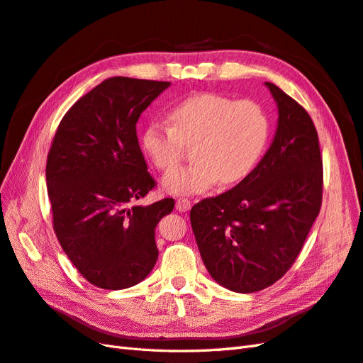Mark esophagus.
Masks as SVG:
<instances>
[{
	"mask_svg": "<svg viewBox=\"0 0 363 363\" xmlns=\"http://www.w3.org/2000/svg\"><path fill=\"white\" fill-rule=\"evenodd\" d=\"M191 208V202L189 199H178L176 201V210L179 213H187Z\"/></svg>",
	"mask_w": 363,
	"mask_h": 363,
	"instance_id": "34e87169",
	"label": "esophagus"
}]
</instances>
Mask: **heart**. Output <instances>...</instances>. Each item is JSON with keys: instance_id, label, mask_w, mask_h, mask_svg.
Masks as SVG:
<instances>
[{"instance_id": "b5f03b06", "label": "heart", "mask_w": 363, "mask_h": 363, "mask_svg": "<svg viewBox=\"0 0 363 363\" xmlns=\"http://www.w3.org/2000/svg\"><path fill=\"white\" fill-rule=\"evenodd\" d=\"M170 126L152 121L141 133V147L161 172H170L195 144V162L165 176L164 190L176 196L199 194L220 181L245 179L260 160L269 138V117L260 103L202 92L169 112Z\"/></svg>"}]
</instances>
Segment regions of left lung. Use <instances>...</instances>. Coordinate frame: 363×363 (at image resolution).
<instances>
[{
  "label": "left lung",
  "instance_id": "left-lung-1",
  "mask_svg": "<svg viewBox=\"0 0 363 363\" xmlns=\"http://www.w3.org/2000/svg\"><path fill=\"white\" fill-rule=\"evenodd\" d=\"M278 106L271 147L246 178L190 211L205 267L240 294L278 281L303 250L323 203V155L307 111L266 82Z\"/></svg>",
  "mask_w": 363,
  "mask_h": 363
}]
</instances>
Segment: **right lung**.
<instances>
[{
    "mask_svg": "<svg viewBox=\"0 0 363 363\" xmlns=\"http://www.w3.org/2000/svg\"><path fill=\"white\" fill-rule=\"evenodd\" d=\"M170 82L111 77L59 123L47 158L53 230L86 281L108 291L138 284L158 258L155 228L173 211L165 198L133 205L157 182L137 137L141 112Z\"/></svg>",
    "mask_w": 363,
    "mask_h": 363,
    "instance_id": "obj_1",
    "label": "right lung"
}]
</instances>
